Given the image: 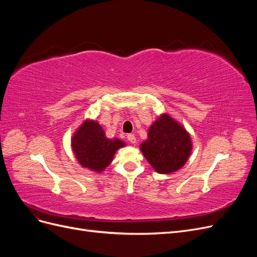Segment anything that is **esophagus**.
<instances>
[{
    "label": "esophagus",
    "mask_w": 257,
    "mask_h": 257,
    "mask_svg": "<svg viewBox=\"0 0 257 257\" xmlns=\"http://www.w3.org/2000/svg\"><path fill=\"white\" fill-rule=\"evenodd\" d=\"M127 141L131 143V144H135L136 143V137L134 134H128L127 135Z\"/></svg>",
    "instance_id": "obj_1"
}]
</instances>
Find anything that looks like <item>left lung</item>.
I'll return each instance as SVG.
<instances>
[{"mask_svg":"<svg viewBox=\"0 0 257 257\" xmlns=\"http://www.w3.org/2000/svg\"><path fill=\"white\" fill-rule=\"evenodd\" d=\"M139 148L155 172L167 175L185 165L193 144L190 133L182 124L164 112L151 124L147 139Z\"/></svg>","mask_w":257,"mask_h":257,"instance_id":"obj_1","label":"left lung"}]
</instances>
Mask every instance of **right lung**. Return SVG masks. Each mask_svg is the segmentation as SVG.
Masks as SVG:
<instances>
[{
  "mask_svg": "<svg viewBox=\"0 0 257 257\" xmlns=\"http://www.w3.org/2000/svg\"><path fill=\"white\" fill-rule=\"evenodd\" d=\"M71 146L81 167L100 174L110 165L115 152L126 144L119 138H108L97 121L87 119L75 131Z\"/></svg>",
  "mask_w": 257,
  "mask_h": 257,
  "instance_id": "obj_1",
  "label": "right lung"
}]
</instances>
